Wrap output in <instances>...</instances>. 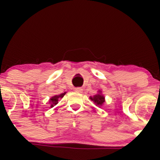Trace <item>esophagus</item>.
<instances>
[{
  "instance_id": "obj_1",
  "label": "esophagus",
  "mask_w": 160,
  "mask_h": 160,
  "mask_svg": "<svg viewBox=\"0 0 160 160\" xmlns=\"http://www.w3.org/2000/svg\"><path fill=\"white\" fill-rule=\"evenodd\" d=\"M75 90H76L77 92H80L82 91V89H80V88H77V89H75Z\"/></svg>"
}]
</instances>
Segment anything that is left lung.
<instances>
[{
	"label": "left lung",
	"mask_w": 160,
	"mask_h": 160,
	"mask_svg": "<svg viewBox=\"0 0 160 160\" xmlns=\"http://www.w3.org/2000/svg\"><path fill=\"white\" fill-rule=\"evenodd\" d=\"M90 99L95 102L96 105H98V106H102L104 102V97L101 94L95 95L93 96V98L92 97H91Z\"/></svg>",
	"instance_id": "8db88e82"
}]
</instances>
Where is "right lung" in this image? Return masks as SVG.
Returning a JSON list of instances; mask_svg holds the SVG:
<instances>
[{
    "label": "right lung",
    "instance_id": "add662e5",
    "mask_svg": "<svg viewBox=\"0 0 160 160\" xmlns=\"http://www.w3.org/2000/svg\"><path fill=\"white\" fill-rule=\"evenodd\" d=\"M65 93L66 92H64V93H62V94H60V95H55V96L52 97V98H50V100H49V103H50V104H51L50 107L52 108L53 106L56 105V104H58V99L63 98V96L65 95Z\"/></svg>",
    "mask_w": 160,
    "mask_h": 160
}]
</instances>
